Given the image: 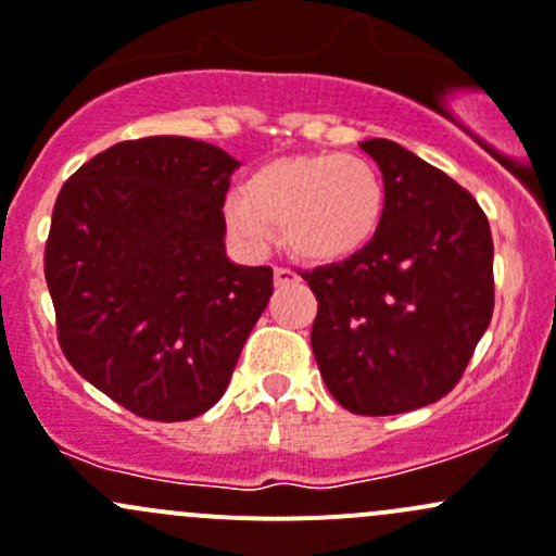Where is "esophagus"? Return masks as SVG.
<instances>
[{"instance_id": "esophagus-1", "label": "esophagus", "mask_w": 556, "mask_h": 556, "mask_svg": "<svg viewBox=\"0 0 556 556\" xmlns=\"http://www.w3.org/2000/svg\"><path fill=\"white\" fill-rule=\"evenodd\" d=\"M274 282H277L279 288H282V285H293V282H299V274L290 271V268H285V266H277L274 268Z\"/></svg>"}]
</instances>
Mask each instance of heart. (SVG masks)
Segmentation results:
<instances>
[{"mask_svg":"<svg viewBox=\"0 0 556 556\" xmlns=\"http://www.w3.org/2000/svg\"><path fill=\"white\" fill-rule=\"evenodd\" d=\"M226 226L247 247H263L271 226L282 242L312 263L357 255L384 217V182L363 155L312 153L268 161L228 195Z\"/></svg>","mask_w":556,"mask_h":556,"instance_id":"heart-1","label":"heart"}]
</instances>
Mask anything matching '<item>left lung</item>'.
<instances>
[{
	"label": "left lung",
	"mask_w": 556,
	"mask_h": 556,
	"mask_svg": "<svg viewBox=\"0 0 556 556\" xmlns=\"http://www.w3.org/2000/svg\"><path fill=\"white\" fill-rule=\"evenodd\" d=\"M361 148L384 182V217L357 255L306 274L319 301L312 352L330 395L368 417L441 401L495 306L492 233L468 190L390 139Z\"/></svg>",
	"instance_id": "8db88e82"
}]
</instances>
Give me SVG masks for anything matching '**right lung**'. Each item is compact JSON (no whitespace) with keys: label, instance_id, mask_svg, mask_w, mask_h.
Listing matches in <instances>:
<instances>
[{"label":"right lung","instance_id":"1","mask_svg":"<svg viewBox=\"0 0 556 556\" xmlns=\"http://www.w3.org/2000/svg\"><path fill=\"white\" fill-rule=\"evenodd\" d=\"M237 166L199 139H131L93 155L55 199L45 279L61 350L144 419L210 412L274 293L271 268L226 255Z\"/></svg>","mask_w":556,"mask_h":556}]
</instances>
